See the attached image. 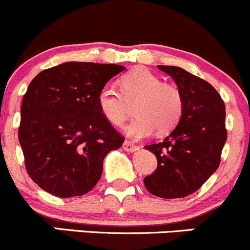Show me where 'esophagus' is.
I'll return each mask as SVG.
<instances>
[{
    "label": "esophagus",
    "instance_id": "1",
    "mask_svg": "<svg viewBox=\"0 0 250 250\" xmlns=\"http://www.w3.org/2000/svg\"><path fill=\"white\" fill-rule=\"evenodd\" d=\"M138 148H139V147L136 146V145H134V144L130 143V141L125 140V143H123V149H125V151L134 152V151H136V149H138Z\"/></svg>",
    "mask_w": 250,
    "mask_h": 250
}]
</instances>
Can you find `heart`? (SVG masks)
<instances>
[{
	"mask_svg": "<svg viewBox=\"0 0 250 250\" xmlns=\"http://www.w3.org/2000/svg\"><path fill=\"white\" fill-rule=\"evenodd\" d=\"M120 91L104 86L98 93V107L105 120L120 127L125 122L134 105L136 115L125 127L133 139H141L154 129L163 134L177 125L185 110V99L180 88L145 67H139L118 81Z\"/></svg>",
	"mask_w": 250,
	"mask_h": 250,
	"instance_id": "obj_1",
	"label": "heart"
}]
</instances>
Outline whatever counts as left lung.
I'll use <instances>...</instances> for the list:
<instances>
[{"label":"left lung","instance_id":"obj_1","mask_svg":"<svg viewBox=\"0 0 250 250\" xmlns=\"http://www.w3.org/2000/svg\"><path fill=\"white\" fill-rule=\"evenodd\" d=\"M185 99L175 129L163 141L145 146L157 157V169L144 178L147 190L163 199L190 195L218 169L228 138L225 104L209 83L173 65H158Z\"/></svg>","mask_w":250,"mask_h":250}]
</instances>
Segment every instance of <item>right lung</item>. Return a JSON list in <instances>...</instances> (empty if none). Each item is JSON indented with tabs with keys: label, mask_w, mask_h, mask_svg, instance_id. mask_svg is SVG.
<instances>
[{
	"label": "right lung",
	"mask_w": 250,
	"mask_h": 250,
	"mask_svg": "<svg viewBox=\"0 0 250 250\" xmlns=\"http://www.w3.org/2000/svg\"><path fill=\"white\" fill-rule=\"evenodd\" d=\"M123 65L67 62L39 73L21 105L19 141L28 176L59 198L88 193L125 138L105 120L98 93Z\"/></svg>",
	"instance_id": "1"
}]
</instances>
